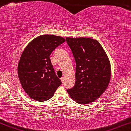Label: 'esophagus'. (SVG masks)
<instances>
[{"label": "esophagus", "instance_id": "1", "mask_svg": "<svg viewBox=\"0 0 131 131\" xmlns=\"http://www.w3.org/2000/svg\"><path fill=\"white\" fill-rule=\"evenodd\" d=\"M60 80H61V81L62 82V83H64V77H62V78H60Z\"/></svg>", "mask_w": 131, "mask_h": 131}]
</instances>
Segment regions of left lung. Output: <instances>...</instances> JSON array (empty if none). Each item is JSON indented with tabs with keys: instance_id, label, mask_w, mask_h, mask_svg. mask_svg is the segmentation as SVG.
Wrapping results in <instances>:
<instances>
[{
	"instance_id": "8db88e82",
	"label": "left lung",
	"mask_w": 131,
	"mask_h": 131,
	"mask_svg": "<svg viewBox=\"0 0 131 131\" xmlns=\"http://www.w3.org/2000/svg\"><path fill=\"white\" fill-rule=\"evenodd\" d=\"M66 41L76 64L75 85L67 91L78 103L94 102L110 83L111 67L107 55L96 40L67 37Z\"/></svg>"
}]
</instances>
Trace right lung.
I'll return each mask as SVG.
<instances>
[{
	"mask_svg": "<svg viewBox=\"0 0 131 131\" xmlns=\"http://www.w3.org/2000/svg\"><path fill=\"white\" fill-rule=\"evenodd\" d=\"M65 41L60 36L44 35L35 38L24 50L17 72L22 88L32 99L38 102L50 99L62 84L50 55Z\"/></svg>",
	"mask_w": 131,
	"mask_h": 131,
	"instance_id": "add662e5",
	"label": "right lung"
}]
</instances>
